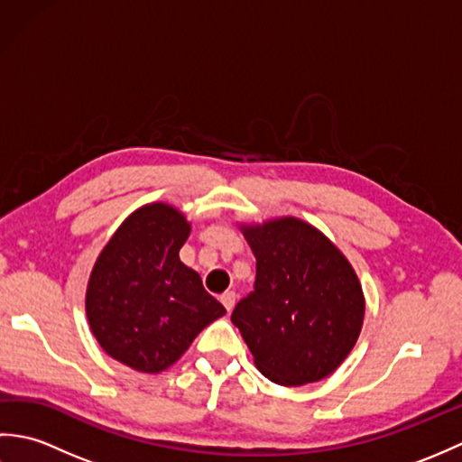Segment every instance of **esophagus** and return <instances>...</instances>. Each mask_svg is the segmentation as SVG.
<instances>
[{
    "label": "esophagus",
    "instance_id": "1",
    "mask_svg": "<svg viewBox=\"0 0 462 462\" xmlns=\"http://www.w3.org/2000/svg\"><path fill=\"white\" fill-rule=\"evenodd\" d=\"M220 301H222V306L230 311L234 308V303H236V293L230 291V290L224 291L220 296Z\"/></svg>",
    "mask_w": 462,
    "mask_h": 462
}]
</instances>
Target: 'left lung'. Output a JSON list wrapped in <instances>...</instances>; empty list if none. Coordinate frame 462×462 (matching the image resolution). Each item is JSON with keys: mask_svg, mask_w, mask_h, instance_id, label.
Segmentation results:
<instances>
[{"mask_svg": "<svg viewBox=\"0 0 462 462\" xmlns=\"http://www.w3.org/2000/svg\"><path fill=\"white\" fill-rule=\"evenodd\" d=\"M240 230L256 256V283L232 323L258 371L283 387L326 379L361 333L365 296L356 270L326 234L293 216Z\"/></svg>", "mask_w": 462, "mask_h": 462, "instance_id": "1", "label": "left lung"}]
</instances>
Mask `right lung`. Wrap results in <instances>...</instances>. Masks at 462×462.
Masks as SVG:
<instances>
[{
	"label": "right lung",
	"instance_id": "add662e5",
	"mask_svg": "<svg viewBox=\"0 0 462 462\" xmlns=\"http://www.w3.org/2000/svg\"><path fill=\"white\" fill-rule=\"evenodd\" d=\"M189 236L190 222L176 206L144 204L126 216L91 270L89 328L106 356L134 371L169 369L226 313L199 272L180 262Z\"/></svg>",
	"mask_w": 462,
	"mask_h": 462
}]
</instances>
